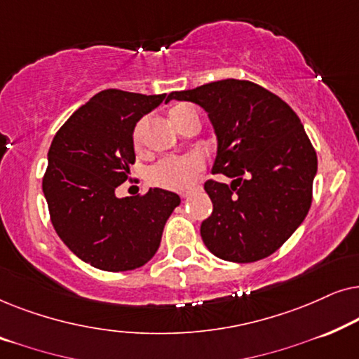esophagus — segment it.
<instances>
[{
  "mask_svg": "<svg viewBox=\"0 0 359 359\" xmlns=\"http://www.w3.org/2000/svg\"><path fill=\"white\" fill-rule=\"evenodd\" d=\"M189 191H183V193H181V198H183V199H186V198H189Z\"/></svg>",
  "mask_w": 359,
  "mask_h": 359,
  "instance_id": "34e87169",
  "label": "esophagus"
}]
</instances>
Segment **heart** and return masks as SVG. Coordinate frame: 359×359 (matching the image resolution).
Returning <instances> with one entry per match:
<instances>
[{
	"label": "heart",
	"mask_w": 359,
	"mask_h": 359,
	"mask_svg": "<svg viewBox=\"0 0 359 359\" xmlns=\"http://www.w3.org/2000/svg\"><path fill=\"white\" fill-rule=\"evenodd\" d=\"M170 121L181 130L189 121L199 119V112L193 104H176L171 107ZM147 129V119L137 122L134 130H132V145L135 150H140L144 147V135ZM204 168V161L199 155H184V156H171L163 158L158 163H155L149 170V181L151 184L160 186L166 189H186L194 183L198 176Z\"/></svg>",
	"instance_id": "obj_1"
}]
</instances>
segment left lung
Here are the masks:
<instances>
[{"mask_svg":"<svg viewBox=\"0 0 359 359\" xmlns=\"http://www.w3.org/2000/svg\"><path fill=\"white\" fill-rule=\"evenodd\" d=\"M173 97L204 107L219 142L212 173L232 178L204 183L212 201V214L201 224L204 245L225 262L269 257L312 204L317 154L301 119L281 97L247 80L212 81Z\"/></svg>","mask_w":359,"mask_h":359,"instance_id":"left-lung-1","label":"left lung"}]
</instances>
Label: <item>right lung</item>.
<instances>
[{
    "label": "right lung",
    "instance_id": "right-lung-1",
    "mask_svg": "<svg viewBox=\"0 0 359 359\" xmlns=\"http://www.w3.org/2000/svg\"><path fill=\"white\" fill-rule=\"evenodd\" d=\"M170 95L104 90L68 117L48 149L42 180L53 229L78 258L102 271L144 266L160 247L161 233L181 199L150 188L116 198L135 163L132 130L142 116Z\"/></svg>",
    "mask_w": 359,
    "mask_h": 359
}]
</instances>
